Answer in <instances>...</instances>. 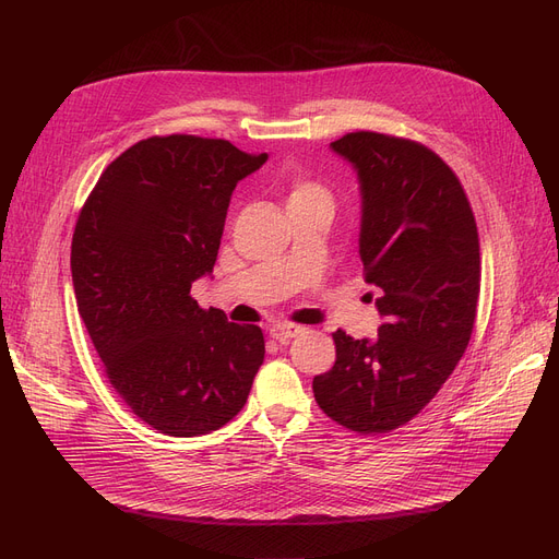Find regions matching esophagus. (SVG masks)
<instances>
[{"instance_id": "esophagus-1", "label": "esophagus", "mask_w": 559, "mask_h": 559, "mask_svg": "<svg viewBox=\"0 0 559 559\" xmlns=\"http://www.w3.org/2000/svg\"><path fill=\"white\" fill-rule=\"evenodd\" d=\"M304 329L297 326V324H274L270 329V335L274 340H278V343H287V340H293L295 335H299Z\"/></svg>"}]
</instances>
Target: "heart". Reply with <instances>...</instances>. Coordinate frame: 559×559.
Instances as JSON below:
<instances>
[{"instance_id": "b5f03b06", "label": "heart", "mask_w": 559, "mask_h": 559, "mask_svg": "<svg viewBox=\"0 0 559 559\" xmlns=\"http://www.w3.org/2000/svg\"><path fill=\"white\" fill-rule=\"evenodd\" d=\"M293 203H324L333 205V197L326 185L312 180V178H301L295 176L287 180V205Z\"/></svg>"}]
</instances>
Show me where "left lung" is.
Listing matches in <instances>:
<instances>
[{
  "label": "left lung",
  "mask_w": 559,
  "mask_h": 559,
  "mask_svg": "<svg viewBox=\"0 0 559 559\" xmlns=\"http://www.w3.org/2000/svg\"><path fill=\"white\" fill-rule=\"evenodd\" d=\"M331 148L358 171L362 278L379 287V337L333 333V368L312 379L314 402L356 433L414 420L464 356L481 281L471 201L427 145L370 130Z\"/></svg>",
  "instance_id": "1"
}]
</instances>
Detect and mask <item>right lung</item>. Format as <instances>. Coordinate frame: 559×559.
Wrapping results in <instances>:
<instances>
[{"instance_id":"add662e5","label":"right lung","mask_w":559,"mask_h":559,"mask_svg":"<svg viewBox=\"0 0 559 559\" xmlns=\"http://www.w3.org/2000/svg\"><path fill=\"white\" fill-rule=\"evenodd\" d=\"M264 162L226 139H141L80 210L70 270L84 326L120 400L166 436L230 423L264 360L260 326L191 297L219 253L235 185Z\"/></svg>"}]
</instances>
